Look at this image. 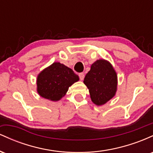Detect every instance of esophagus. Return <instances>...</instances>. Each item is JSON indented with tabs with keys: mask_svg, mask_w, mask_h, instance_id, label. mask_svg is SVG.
I'll return each instance as SVG.
<instances>
[{
	"mask_svg": "<svg viewBox=\"0 0 153 153\" xmlns=\"http://www.w3.org/2000/svg\"><path fill=\"white\" fill-rule=\"evenodd\" d=\"M84 77H85V74L83 73H79V78H80V80H82L84 79Z\"/></svg>",
	"mask_w": 153,
	"mask_h": 153,
	"instance_id": "obj_1",
	"label": "esophagus"
}]
</instances>
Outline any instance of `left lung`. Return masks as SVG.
Wrapping results in <instances>:
<instances>
[{
	"label": "left lung",
	"instance_id": "obj_1",
	"mask_svg": "<svg viewBox=\"0 0 153 153\" xmlns=\"http://www.w3.org/2000/svg\"><path fill=\"white\" fill-rule=\"evenodd\" d=\"M83 82L88 88L93 103L101 106L115 96L117 89V73L109 62L98 59L91 65Z\"/></svg>",
	"mask_w": 153,
	"mask_h": 153
}]
</instances>
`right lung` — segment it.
<instances>
[{
  "mask_svg": "<svg viewBox=\"0 0 153 153\" xmlns=\"http://www.w3.org/2000/svg\"><path fill=\"white\" fill-rule=\"evenodd\" d=\"M79 77L73 70L59 62H54L37 76V92L42 97L57 101L60 100Z\"/></svg>",
  "mask_w": 153,
  "mask_h": 153,
  "instance_id": "right-lung-1",
  "label": "right lung"
}]
</instances>
